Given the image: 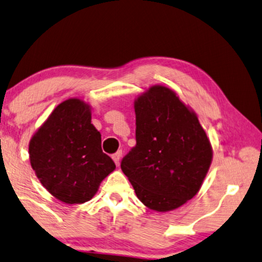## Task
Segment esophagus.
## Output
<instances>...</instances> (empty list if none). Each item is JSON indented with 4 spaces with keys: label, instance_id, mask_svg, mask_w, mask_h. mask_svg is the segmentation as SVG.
I'll return each mask as SVG.
<instances>
[{
    "label": "esophagus",
    "instance_id": "34e87169",
    "mask_svg": "<svg viewBox=\"0 0 262 262\" xmlns=\"http://www.w3.org/2000/svg\"><path fill=\"white\" fill-rule=\"evenodd\" d=\"M121 157H122V149H120V151H117V152L115 153V155L113 156V159L115 160V163H116V165H120Z\"/></svg>",
    "mask_w": 262,
    "mask_h": 262
}]
</instances>
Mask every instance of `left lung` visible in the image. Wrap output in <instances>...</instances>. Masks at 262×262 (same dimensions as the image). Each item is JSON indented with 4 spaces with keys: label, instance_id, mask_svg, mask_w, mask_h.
I'll list each match as a JSON object with an SVG mask.
<instances>
[{
    "label": "left lung",
    "instance_id": "8db88e82",
    "mask_svg": "<svg viewBox=\"0 0 262 262\" xmlns=\"http://www.w3.org/2000/svg\"><path fill=\"white\" fill-rule=\"evenodd\" d=\"M137 145L121 169L145 206L166 212L182 206L200 189L212 148L193 111L171 90L155 86L135 102Z\"/></svg>",
    "mask_w": 262,
    "mask_h": 262
}]
</instances>
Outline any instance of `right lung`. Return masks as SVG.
Masks as SVG:
<instances>
[{"instance_id":"add662e5","label":"right lung","mask_w":262,"mask_h":262,"mask_svg":"<svg viewBox=\"0 0 262 262\" xmlns=\"http://www.w3.org/2000/svg\"><path fill=\"white\" fill-rule=\"evenodd\" d=\"M30 160L41 184L66 204H83L115 170L91 123L90 106L80 99L61 103L30 141Z\"/></svg>"}]
</instances>
